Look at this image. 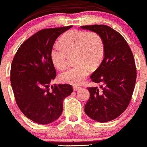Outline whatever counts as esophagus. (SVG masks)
I'll use <instances>...</instances> for the list:
<instances>
[{
  "instance_id": "esophagus-1",
  "label": "esophagus",
  "mask_w": 147,
  "mask_h": 147,
  "mask_svg": "<svg viewBox=\"0 0 147 147\" xmlns=\"http://www.w3.org/2000/svg\"><path fill=\"white\" fill-rule=\"evenodd\" d=\"M79 89H81L80 86H74V91H78V90H79Z\"/></svg>"
}]
</instances>
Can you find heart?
I'll list each match as a JSON object with an SVG mask.
<instances>
[{
	"label": "heart",
	"instance_id": "obj_1",
	"mask_svg": "<svg viewBox=\"0 0 147 147\" xmlns=\"http://www.w3.org/2000/svg\"><path fill=\"white\" fill-rule=\"evenodd\" d=\"M105 45L102 39L94 32L71 30L63 35L60 44L56 43L50 50V58L58 69L66 67L68 56H74L76 65L60 74L62 82L79 85L89 74V66L97 68L103 59Z\"/></svg>",
	"mask_w": 147,
	"mask_h": 147
}]
</instances>
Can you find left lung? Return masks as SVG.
<instances>
[{"label": "left lung", "mask_w": 147, "mask_h": 147, "mask_svg": "<svg viewBox=\"0 0 147 147\" xmlns=\"http://www.w3.org/2000/svg\"><path fill=\"white\" fill-rule=\"evenodd\" d=\"M97 33L105 45L104 58L90 78L101 84L88 88L90 97L85 113L94 121L105 123L121 115L129 105L136 80L134 55L125 39L107 25L82 26Z\"/></svg>", "instance_id": "left-lung-1"}]
</instances>
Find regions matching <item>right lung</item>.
Returning a JSON list of instances; mask_svg holds the SVG:
<instances>
[{
  "mask_svg": "<svg viewBox=\"0 0 147 147\" xmlns=\"http://www.w3.org/2000/svg\"><path fill=\"white\" fill-rule=\"evenodd\" d=\"M71 27L39 31L19 47L12 61L11 84L16 104L26 118L38 124L56 121L62 114L63 102L73 92L70 84L50 85L56 76L50 50Z\"/></svg>",
  "mask_w": 147,
  "mask_h": 147,
  "instance_id": "add662e5",
  "label": "right lung"
}]
</instances>
